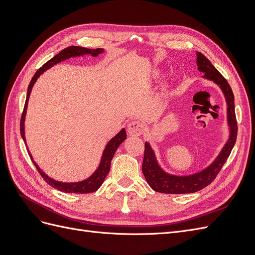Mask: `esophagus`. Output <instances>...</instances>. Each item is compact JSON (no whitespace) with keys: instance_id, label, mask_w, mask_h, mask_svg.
Here are the masks:
<instances>
[{"instance_id":"obj_1","label":"esophagus","mask_w":255,"mask_h":255,"mask_svg":"<svg viewBox=\"0 0 255 255\" xmlns=\"http://www.w3.org/2000/svg\"><path fill=\"white\" fill-rule=\"evenodd\" d=\"M143 132V125L138 120H133L128 123V133L130 136H139Z\"/></svg>"}]
</instances>
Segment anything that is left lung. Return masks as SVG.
Returning a JSON list of instances; mask_svg holds the SVG:
<instances>
[{
	"label": "left lung",
	"instance_id": "1",
	"mask_svg": "<svg viewBox=\"0 0 255 255\" xmlns=\"http://www.w3.org/2000/svg\"><path fill=\"white\" fill-rule=\"evenodd\" d=\"M197 66L200 72H203L202 78L217 84L223 92L227 102V120L229 126V139L223 145L218 156L213 163L203 170L189 175H174L167 173L161 168L156 159L155 153L149 142H144V156L142 161V173L150 187L163 194H192L203 189L210 185L222 166L227 161L231 151L236 142L237 122L235 116L234 95L229 83L223 78L210 60L202 53L197 52Z\"/></svg>",
	"mask_w": 255,
	"mask_h": 255
}]
</instances>
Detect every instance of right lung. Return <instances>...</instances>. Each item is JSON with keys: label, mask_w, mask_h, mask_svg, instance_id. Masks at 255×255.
<instances>
[{"label": "right lung", "mask_w": 255, "mask_h": 255, "mask_svg": "<svg viewBox=\"0 0 255 255\" xmlns=\"http://www.w3.org/2000/svg\"><path fill=\"white\" fill-rule=\"evenodd\" d=\"M104 50L103 49H87V48H82V47H74V45H71V47H68L65 50L60 51L57 55L54 56L53 58H51L49 61H47L41 68H39L37 70V72L34 74L33 79L30 80V83L28 85L27 88V95H26V100H25V105H24V110H23L22 113V117H21V122H20V132H21V136L24 140L25 144H26V140H25V132H24V121H25V115H26V110H27V103H28V99H29V95L30 91H32V88L34 86V84L36 83V81L38 80V78L44 72L47 71L48 69H50L51 67H53L54 65H56L60 61H64L68 58L71 57H78V56H84V55H91L94 57H97L99 54L103 53ZM127 139V132L126 128H122L120 132L114 136L112 139L107 142L105 149L102 153V157L101 160H100L99 167L97 168V170L92 173L87 179H85L83 181L80 182H73V183H65V182H59L52 179L49 175L45 174L41 169L39 168L35 160L30 154L29 150L27 149L28 155L32 159V161L34 163V165L36 166L37 170L39 171L40 175L43 177L44 181L47 182L49 185H51L52 187L56 188L60 191L64 192H68V194H88V192H94L97 189H99V187L101 186L103 184L106 175L109 174L110 169H111V163L112 159L115 155V152L117 151V149L119 148V145Z\"/></svg>", "instance_id": "1"}]
</instances>
